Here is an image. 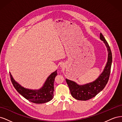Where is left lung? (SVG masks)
<instances>
[{"label":"left lung","mask_w":122,"mask_h":122,"mask_svg":"<svg viewBox=\"0 0 122 122\" xmlns=\"http://www.w3.org/2000/svg\"><path fill=\"white\" fill-rule=\"evenodd\" d=\"M100 39L103 41L106 46L108 51V58L103 71L98 78L93 82L83 85H79L73 81L66 79L71 95L78 100L86 101L94 98L104 89L108 81L112 63V53L107 42L101 33Z\"/></svg>","instance_id":"8db88e82"}]
</instances>
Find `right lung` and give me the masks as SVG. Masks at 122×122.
<instances>
[{"label": "right lung", "mask_w": 122, "mask_h": 122, "mask_svg": "<svg viewBox=\"0 0 122 122\" xmlns=\"http://www.w3.org/2000/svg\"><path fill=\"white\" fill-rule=\"evenodd\" d=\"M57 75V70L51 74L47 78L43 86L39 90H30L22 86L14 80L10 73V80L17 91L25 99L36 104L46 103L53 97L54 82Z\"/></svg>", "instance_id": "right-lung-1"}]
</instances>
